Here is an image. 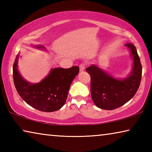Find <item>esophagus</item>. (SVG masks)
Segmentation results:
<instances>
[{"mask_svg":"<svg viewBox=\"0 0 152 152\" xmlns=\"http://www.w3.org/2000/svg\"><path fill=\"white\" fill-rule=\"evenodd\" d=\"M85 64H80L79 66V68H80V71L82 72L84 70V69H85Z\"/></svg>","mask_w":152,"mask_h":152,"instance_id":"esophagus-1","label":"esophagus"}]
</instances>
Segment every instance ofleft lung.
Here are the masks:
<instances>
[{
  "label": "left lung",
  "instance_id": "obj_1",
  "mask_svg": "<svg viewBox=\"0 0 152 152\" xmlns=\"http://www.w3.org/2000/svg\"><path fill=\"white\" fill-rule=\"evenodd\" d=\"M133 59V68L130 76L123 80L115 79L96 66L86 69L91 76V96L97 107L113 110L121 107L134 96L140 87L142 66L134 45L127 43Z\"/></svg>",
  "mask_w": 152,
  "mask_h": 152
}]
</instances>
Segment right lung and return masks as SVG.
<instances>
[{
    "label": "right lung",
    "instance_id": "right-lung-1",
    "mask_svg": "<svg viewBox=\"0 0 152 152\" xmlns=\"http://www.w3.org/2000/svg\"><path fill=\"white\" fill-rule=\"evenodd\" d=\"M37 48H43L42 46ZM18 55L13 64V81L19 96L27 103L43 112L58 110L65 104L72 82L79 72L78 66L57 68L37 84H31L22 78L17 70Z\"/></svg>",
    "mask_w": 152,
    "mask_h": 152
}]
</instances>
